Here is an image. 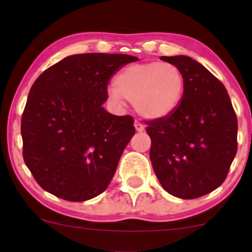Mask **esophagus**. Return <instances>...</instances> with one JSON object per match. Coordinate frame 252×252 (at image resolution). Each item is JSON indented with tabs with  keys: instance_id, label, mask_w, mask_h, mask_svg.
Segmentation results:
<instances>
[{
	"instance_id": "obj_1",
	"label": "esophagus",
	"mask_w": 252,
	"mask_h": 252,
	"mask_svg": "<svg viewBox=\"0 0 252 252\" xmlns=\"http://www.w3.org/2000/svg\"><path fill=\"white\" fill-rule=\"evenodd\" d=\"M135 129H136V131H138V132H141V131H143L144 130V126L141 122H138V121H136L135 122Z\"/></svg>"
}]
</instances>
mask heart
<instances>
[{"label":"heart","mask_w":252,"mask_h":252,"mask_svg":"<svg viewBox=\"0 0 252 252\" xmlns=\"http://www.w3.org/2000/svg\"><path fill=\"white\" fill-rule=\"evenodd\" d=\"M184 91L185 77L179 66L148 62L123 68L110 89V96L118 103L132 102L144 117L161 118L178 108Z\"/></svg>","instance_id":"heart-1"}]
</instances>
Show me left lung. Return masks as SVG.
I'll list each match as a JSON object with an SVG mask.
<instances>
[{
    "instance_id": "left-lung-1",
    "label": "left lung",
    "mask_w": 252,
    "mask_h": 252,
    "mask_svg": "<svg viewBox=\"0 0 252 252\" xmlns=\"http://www.w3.org/2000/svg\"><path fill=\"white\" fill-rule=\"evenodd\" d=\"M185 77L181 102L168 116L147 121L150 160L169 194L195 199L218 189L237 153V116L219 79L192 58L161 57Z\"/></svg>"
}]
</instances>
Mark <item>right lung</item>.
<instances>
[{"mask_svg": "<svg viewBox=\"0 0 252 252\" xmlns=\"http://www.w3.org/2000/svg\"><path fill=\"white\" fill-rule=\"evenodd\" d=\"M128 54L66 57L32 85L21 118L22 155L37 184L68 201H85L106 189L135 135L134 118L103 108L108 84Z\"/></svg>", "mask_w": 252, "mask_h": 252, "instance_id": "1", "label": "right lung"}]
</instances>
